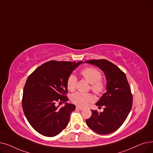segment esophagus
Segmentation results:
<instances>
[{"mask_svg":"<svg viewBox=\"0 0 153 153\" xmlns=\"http://www.w3.org/2000/svg\"><path fill=\"white\" fill-rule=\"evenodd\" d=\"M76 108L78 109V110H82L84 108L82 107H79V106H76Z\"/></svg>","mask_w":153,"mask_h":153,"instance_id":"34e87169","label":"esophagus"}]
</instances>
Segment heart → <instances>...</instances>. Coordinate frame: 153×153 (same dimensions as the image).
<instances>
[{
	"mask_svg": "<svg viewBox=\"0 0 153 153\" xmlns=\"http://www.w3.org/2000/svg\"><path fill=\"white\" fill-rule=\"evenodd\" d=\"M81 74L86 81L91 84V89L98 95H102L105 91L106 85L102 80L101 72L97 69L88 67L83 69ZM77 79L74 74H71L67 80V87L68 90L74 91L77 85ZM95 98L90 93L76 92L71 96V101L76 105L80 107H86L89 103H92Z\"/></svg>",
	"mask_w": 153,
	"mask_h": 153,
	"instance_id": "1",
	"label": "heart"
}]
</instances>
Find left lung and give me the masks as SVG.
I'll return each mask as SVG.
<instances>
[{"label":"left lung","mask_w":153,"mask_h":153,"mask_svg":"<svg viewBox=\"0 0 153 153\" xmlns=\"http://www.w3.org/2000/svg\"><path fill=\"white\" fill-rule=\"evenodd\" d=\"M98 66L105 74L107 92L96 105L104 106L103 111L91 110L92 116L86 124L95 133L107 134L113 133L122 125L132 107L133 95L124 72L114 64L106 59L85 61Z\"/></svg>","instance_id":"left-lung-1"}]
</instances>
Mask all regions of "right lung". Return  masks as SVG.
I'll return each mask as SVG.
<instances>
[{"label":"right lung","instance_id":"1","mask_svg":"<svg viewBox=\"0 0 153 153\" xmlns=\"http://www.w3.org/2000/svg\"><path fill=\"white\" fill-rule=\"evenodd\" d=\"M82 61H50L37 68L28 77L24 86L22 108L31 126L39 134L48 137L56 136L67 126L76 106L69 100L67 80Z\"/></svg>","mask_w":153,"mask_h":153}]
</instances>
